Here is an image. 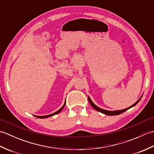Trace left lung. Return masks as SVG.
Segmentation results:
<instances>
[{
	"instance_id": "1",
	"label": "left lung",
	"mask_w": 154,
	"mask_h": 154,
	"mask_svg": "<svg viewBox=\"0 0 154 154\" xmlns=\"http://www.w3.org/2000/svg\"><path fill=\"white\" fill-rule=\"evenodd\" d=\"M142 97V95L141 96V97H140V99H139L138 100L136 101V102L134 104H132V106H130V107L127 108V109H123V110H113V111L106 110H104V109H100V108H99V106H97V105H95V104H94L93 103V101L91 100V99H90V97H89V96H88V100H89V103H90L91 105L92 106H93V108H94V109H95L96 110L99 111V112H101V113H103V114H106V115H109V116H114V115H119V114H122V112H125V111H126L127 110L130 109V108H132V107H133V106H134L136 105V104L139 102L140 100L141 99Z\"/></svg>"
}]
</instances>
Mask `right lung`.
I'll use <instances>...</instances> for the list:
<instances>
[{
    "instance_id": "right-lung-1",
    "label": "right lung",
    "mask_w": 154,
    "mask_h": 154,
    "mask_svg": "<svg viewBox=\"0 0 154 154\" xmlns=\"http://www.w3.org/2000/svg\"><path fill=\"white\" fill-rule=\"evenodd\" d=\"M65 103H66V101H65V103H64V104H63V106H62L60 110H58L57 111H56V112H54V113H52V114H49V115H46V116H35L37 117V118H39V119H46V118H49V117H50V116H54V115H55V114H58V113H60V112H61V111L62 110H63V109L65 105Z\"/></svg>"
}]
</instances>
